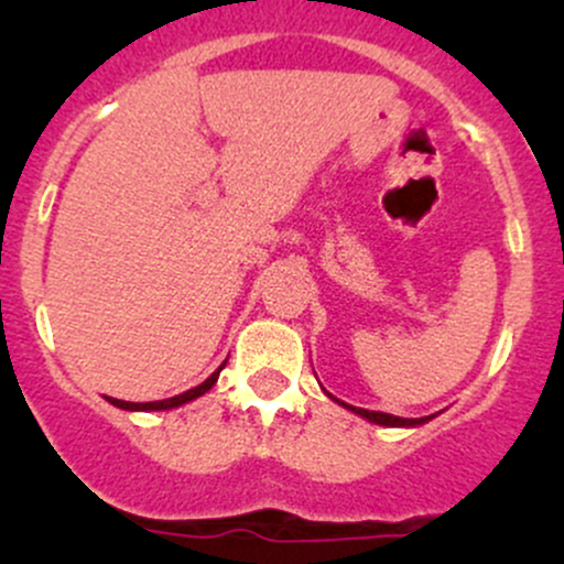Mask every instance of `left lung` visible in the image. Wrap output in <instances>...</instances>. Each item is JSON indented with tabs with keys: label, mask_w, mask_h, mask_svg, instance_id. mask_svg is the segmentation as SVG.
<instances>
[{
	"label": "left lung",
	"mask_w": 564,
	"mask_h": 564,
	"mask_svg": "<svg viewBox=\"0 0 564 564\" xmlns=\"http://www.w3.org/2000/svg\"><path fill=\"white\" fill-rule=\"evenodd\" d=\"M328 398H332V394H328ZM334 400H336V398H334ZM336 403H339V405H345L347 411L358 413V416L368 419V422H371V424H381V426H419V424H426V422H432V419H435V416H422V419H403V416H392V413L368 411V408H355V405H347V403H341V400H336Z\"/></svg>",
	"instance_id": "8db88e82"
}]
</instances>
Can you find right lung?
<instances>
[{"mask_svg":"<svg viewBox=\"0 0 564 564\" xmlns=\"http://www.w3.org/2000/svg\"><path fill=\"white\" fill-rule=\"evenodd\" d=\"M225 364H228V360H225ZM225 364H223V366H225ZM223 366H219L217 371L212 373L209 379L200 381L198 387H193V390H187V392H183V394H174V398H166V400H153V403H127V400L108 398V403L116 405V408H121V411H170V408H180V405L191 403V400L200 398V394H204V392H209L212 387H215V381H217V377H219V371H223Z\"/></svg>","mask_w":564,"mask_h":564,"instance_id":"right-lung-1","label":"right lung"}]
</instances>
